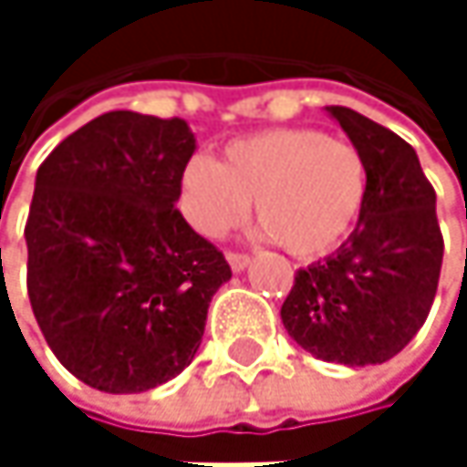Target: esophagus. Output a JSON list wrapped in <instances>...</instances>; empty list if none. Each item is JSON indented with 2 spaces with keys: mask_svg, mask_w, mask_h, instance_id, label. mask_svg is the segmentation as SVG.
I'll use <instances>...</instances> for the list:
<instances>
[{
  "mask_svg": "<svg viewBox=\"0 0 467 467\" xmlns=\"http://www.w3.org/2000/svg\"><path fill=\"white\" fill-rule=\"evenodd\" d=\"M227 262H230V267H233L234 273H240V270L251 262V256L243 254V251H227Z\"/></svg>",
  "mask_w": 467,
  "mask_h": 467,
  "instance_id": "34e87169",
  "label": "esophagus"
}]
</instances>
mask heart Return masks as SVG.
<instances>
[{
  "label": "heart",
  "instance_id": "b5f03b06",
  "mask_svg": "<svg viewBox=\"0 0 467 467\" xmlns=\"http://www.w3.org/2000/svg\"><path fill=\"white\" fill-rule=\"evenodd\" d=\"M370 192L365 153L322 130L286 127L227 142L222 159L194 156L181 208L205 237H224L254 213L286 254L317 259L354 233Z\"/></svg>",
  "mask_w": 467,
  "mask_h": 467
}]
</instances>
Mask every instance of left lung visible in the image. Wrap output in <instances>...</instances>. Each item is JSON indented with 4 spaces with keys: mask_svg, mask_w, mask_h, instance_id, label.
<instances>
[{
    "mask_svg": "<svg viewBox=\"0 0 467 467\" xmlns=\"http://www.w3.org/2000/svg\"><path fill=\"white\" fill-rule=\"evenodd\" d=\"M370 167L357 230L325 262L295 273L281 306L289 335L317 359L381 365L417 335L435 300L443 234L417 150L351 108H327Z\"/></svg>",
    "mask_w": 467,
    "mask_h": 467,
    "instance_id": "1",
    "label": "left lung"
}]
</instances>
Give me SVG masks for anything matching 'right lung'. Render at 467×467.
<instances>
[{
  "label": "right lung",
  "mask_w": 467,
  "mask_h": 467,
  "mask_svg": "<svg viewBox=\"0 0 467 467\" xmlns=\"http://www.w3.org/2000/svg\"><path fill=\"white\" fill-rule=\"evenodd\" d=\"M194 135L181 119L110 110L58 142L26 219V292L56 359L127 395L175 379L197 354L208 303L233 278L181 211Z\"/></svg>",
  "instance_id": "add662e5"
}]
</instances>
